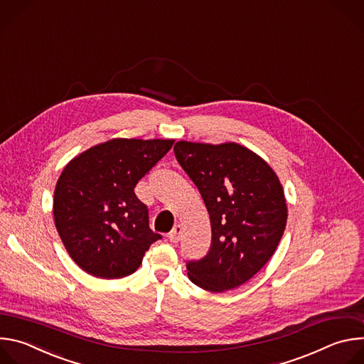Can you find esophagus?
<instances>
[{
    "instance_id": "obj_1",
    "label": "esophagus",
    "mask_w": 364,
    "mask_h": 364,
    "mask_svg": "<svg viewBox=\"0 0 364 364\" xmlns=\"http://www.w3.org/2000/svg\"><path fill=\"white\" fill-rule=\"evenodd\" d=\"M181 233H183V228H181L180 225L174 226V228H173V230L168 233V239H170V242H171V243H177V242L180 240V237H181Z\"/></svg>"
}]
</instances>
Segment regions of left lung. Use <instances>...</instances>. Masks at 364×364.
<instances>
[{
  "instance_id": "left-lung-1",
  "label": "left lung",
  "mask_w": 364,
  "mask_h": 364,
  "mask_svg": "<svg viewBox=\"0 0 364 364\" xmlns=\"http://www.w3.org/2000/svg\"><path fill=\"white\" fill-rule=\"evenodd\" d=\"M174 154L198 188L212 225L210 249L187 262L188 278L210 292L233 289L264 268L284 235L282 186L259 155L235 142L178 141Z\"/></svg>"
}]
</instances>
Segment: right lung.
<instances>
[{"instance_id": "obj_1", "label": "right lung", "mask_w": 364, "mask_h": 364, "mask_svg": "<svg viewBox=\"0 0 364 364\" xmlns=\"http://www.w3.org/2000/svg\"><path fill=\"white\" fill-rule=\"evenodd\" d=\"M173 144L115 138L89 148L65 167L55 190V223L85 272L103 279L128 277L161 239L149 229L148 209L134 188Z\"/></svg>"}]
</instances>
